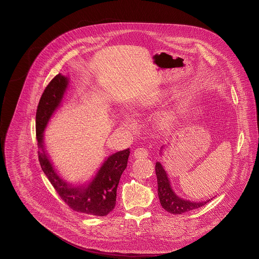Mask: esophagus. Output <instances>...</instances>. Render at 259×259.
I'll return each instance as SVG.
<instances>
[{"instance_id": "esophagus-1", "label": "esophagus", "mask_w": 259, "mask_h": 259, "mask_svg": "<svg viewBox=\"0 0 259 259\" xmlns=\"http://www.w3.org/2000/svg\"><path fill=\"white\" fill-rule=\"evenodd\" d=\"M133 156L135 159H144L149 156V151H147L146 149H143V147H138V149H136L134 151Z\"/></svg>"}]
</instances>
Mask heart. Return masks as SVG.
Segmentation results:
<instances>
[{
  "label": "heart",
  "mask_w": 259,
  "mask_h": 259,
  "mask_svg": "<svg viewBox=\"0 0 259 259\" xmlns=\"http://www.w3.org/2000/svg\"><path fill=\"white\" fill-rule=\"evenodd\" d=\"M163 94H160V96H162ZM180 116V108H174V109H170L167 110V112L163 113L162 115H160V117L158 118V125L161 128H169L171 127L176 120L179 118ZM121 125H123L126 128H133L135 126V120L133 119V117L127 113H123L121 114Z\"/></svg>",
  "instance_id": "1"
}]
</instances>
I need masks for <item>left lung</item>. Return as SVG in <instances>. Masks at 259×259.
Segmentation results:
<instances>
[{
  "instance_id": "1",
  "label": "left lung",
  "mask_w": 259,
  "mask_h": 259,
  "mask_svg": "<svg viewBox=\"0 0 259 259\" xmlns=\"http://www.w3.org/2000/svg\"><path fill=\"white\" fill-rule=\"evenodd\" d=\"M164 147L165 145L161 147V151H160L161 156H163ZM156 175H157V181H158V196L160 199V203L162 207L169 213H172V214L186 213L194 209L200 208L212 200V199H209L206 201L194 202V201H190L177 196L174 190L172 189L167 172L165 171L163 165L160 162L156 163Z\"/></svg>"
}]
</instances>
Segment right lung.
<instances>
[{
    "label": "right lung",
    "mask_w": 259,
    "mask_h": 259,
    "mask_svg": "<svg viewBox=\"0 0 259 259\" xmlns=\"http://www.w3.org/2000/svg\"><path fill=\"white\" fill-rule=\"evenodd\" d=\"M68 85L69 78L58 73L48 84L40 99L35 114L39 161L55 191L72 210L88 215L105 216L116 206L117 189L121 175L127 167L130 150L120 151L105 158L96 174L85 183L68 182L60 176L47 153L44 132L61 105Z\"/></svg>",
    "instance_id": "add662e5"
}]
</instances>
